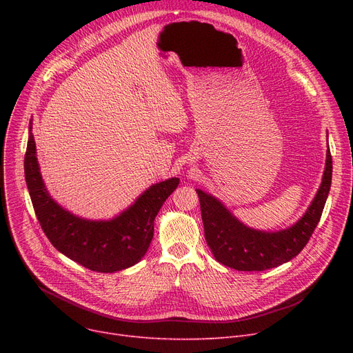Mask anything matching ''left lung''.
<instances>
[{"instance_id": "left-lung-1", "label": "left lung", "mask_w": 353, "mask_h": 353, "mask_svg": "<svg viewBox=\"0 0 353 353\" xmlns=\"http://www.w3.org/2000/svg\"><path fill=\"white\" fill-rule=\"evenodd\" d=\"M330 183L332 156L327 145L325 173L312 205L296 225L272 233L245 226L216 197L197 189L205 237L216 261L243 272H262L292 261L306 246L319 223Z\"/></svg>"}]
</instances>
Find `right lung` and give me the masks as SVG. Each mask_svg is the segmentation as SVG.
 <instances>
[{
    "label": "right lung",
    "instance_id": "1",
    "mask_svg": "<svg viewBox=\"0 0 353 353\" xmlns=\"http://www.w3.org/2000/svg\"><path fill=\"white\" fill-rule=\"evenodd\" d=\"M31 133L24 157V173L32 208L51 245L71 261L100 273H113L141 261L154 233V219L177 188L173 177L148 188L121 214L111 220H85L63 209L48 194L37 161Z\"/></svg>",
    "mask_w": 353,
    "mask_h": 353
}]
</instances>
